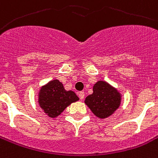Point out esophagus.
Returning a JSON list of instances; mask_svg holds the SVG:
<instances>
[{"instance_id": "1", "label": "esophagus", "mask_w": 158, "mask_h": 158, "mask_svg": "<svg viewBox=\"0 0 158 158\" xmlns=\"http://www.w3.org/2000/svg\"><path fill=\"white\" fill-rule=\"evenodd\" d=\"M78 95H79V99L80 100H83V98H84V92H79V93H78Z\"/></svg>"}]
</instances>
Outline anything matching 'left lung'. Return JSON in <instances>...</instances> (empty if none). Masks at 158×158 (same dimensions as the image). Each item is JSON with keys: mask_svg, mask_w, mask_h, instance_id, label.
<instances>
[{"mask_svg": "<svg viewBox=\"0 0 158 158\" xmlns=\"http://www.w3.org/2000/svg\"><path fill=\"white\" fill-rule=\"evenodd\" d=\"M120 94L106 82L98 81L93 87V93L86 97V105L100 118L110 116L120 105Z\"/></svg>", "mask_w": 158, "mask_h": 158, "instance_id": "1", "label": "left lung"}]
</instances>
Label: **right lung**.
Returning <instances> with one entry per match:
<instances>
[{
	"instance_id": "1",
	"label": "right lung",
	"mask_w": 158,
	"mask_h": 158,
	"mask_svg": "<svg viewBox=\"0 0 158 158\" xmlns=\"http://www.w3.org/2000/svg\"><path fill=\"white\" fill-rule=\"evenodd\" d=\"M79 100L72 91H66L58 80H52L40 91L39 104L44 111L51 118L61 114L68 106Z\"/></svg>"
}]
</instances>
